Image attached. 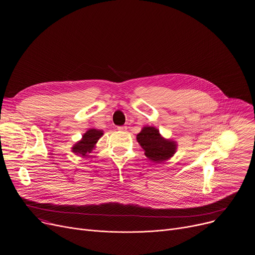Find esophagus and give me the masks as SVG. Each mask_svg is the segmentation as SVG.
<instances>
[{
  "label": "esophagus",
  "instance_id": "1",
  "mask_svg": "<svg viewBox=\"0 0 255 255\" xmlns=\"http://www.w3.org/2000/svg\"><path fill=\"white\" fill-rule=\"evenodd\" d=\"M117 130L121 131V132H124V131H127V126H121V127H118Z\"/></svg>",
  "mask_w": 255,
  "mask_h": 255
}]
</instances>
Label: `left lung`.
Instances as JSON below:
<instances>
[{
    "label": "left lung",
    "mask_w": 255,
    "mask_h": 255,
    "mask_svg": "<svg viewBox=\"0 0 255 255\" xmlns=\"http://www.w3.org/2000/svg\"><path fill=\"white\" fill-rule=\"evenodd\" d=\"M136 138L144 150L145 156L157 164L173 157L178 146L176 141L164 138L159 130L153 126L143 127Z\"/></svg>",
    "instance_id": "1"
}]
</instances>
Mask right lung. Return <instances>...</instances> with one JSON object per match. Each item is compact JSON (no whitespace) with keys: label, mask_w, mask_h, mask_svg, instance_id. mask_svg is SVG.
I'll use <instances>...</instances> for the list:
<instances>
[{"label":"right lung","mask_w":255,"mask_h":255,"mask_svg":"<svg viewBox=\"0 0 255 255\" xmlns=\"http://www.w3.org/2000/svg\"><path fill=\"white\" fill-rule=\"evenodd\" d=\"M103 130L91 128L85 132L78 142H76L72 147V152L75 155L86 157L89 153H91L98 142V140L103 136Z\"/></svg>","instance_id":"1"}]
</instances>
